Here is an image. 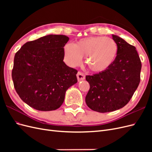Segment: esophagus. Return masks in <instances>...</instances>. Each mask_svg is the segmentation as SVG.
<instances>
[{
	"instance_id": "obj_1",
	"label": "esophagus",
	"mask_w": 152,
	"mask_h": 152,
	"mask_svg": "<svg viewBox=\"0 0 152 152\" xmlns=\"http://www.w3.org/2000/svg\"><path fill=\"white\" fill-rule=\"evenodd\" d=\"M77 77L78 80L80 81V80L85 79V75H84V73L83 72H78L77 74Z\"/></svg>"
}]
</instances>
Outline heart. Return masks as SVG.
<instances>
[{
  "label": "heart",
  "instance_id": "heart-1",
  "mask_svg": "<svg viewBox=\"0 0 152 152\" xmlns=\"http://www.w3.org/2000/svg\"><path fill=\"white\" fill-rule=\"evenodd\" d=\"M118 52L113 39L103 36H91L78 40L75 44H66L64 53L67 63L76 66L86 57V63L92 71L103 72L114 61Z\"/></svg>",
  "mask_w": 152,
  "mask_h": 152
}]
</instances>
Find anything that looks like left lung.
Returning a JSON list of instances; mask_svg holds the SVG:
<instances>
[{
	"label": "left lung",
	"mask_w": 152,
	"mask_h": 152,
	"mask_svg": "<svg viewBox=\"0 0 152 152\" xmlns=\"http://www.w3.org/2000/svg\"><path fill=\"white\" fill-rule=\"evenodd\" d=\"M118 46L114 61L107 70L86 75L90 89L86 103L94 111L106 113L122 108L131 100L140 82L141 63L136 48L112 35Z\"/></svg>",
	"instance_id": "8db88e82"
}]
</instances>
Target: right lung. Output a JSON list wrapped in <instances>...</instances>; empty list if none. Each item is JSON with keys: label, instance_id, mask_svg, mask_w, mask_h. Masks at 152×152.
Segmentation results:
<instances>
[{"label": "right lung", "instance_id": "add662e5", "mask_svg": "<svg viewBox=\"0 0 152 152\" xmlns=\"http://www.w3.org/2000/svg\"><path fill=\"white\" fill-rule=\"evenodd\" d=\"M67 36L48 35L25 43L14 58L12 79L18 94L30 107L51 111L63 104L77 82V70L63 62Z\"/></svg>", "mask_w": 152, "mask_h": 152}]
</instances>
